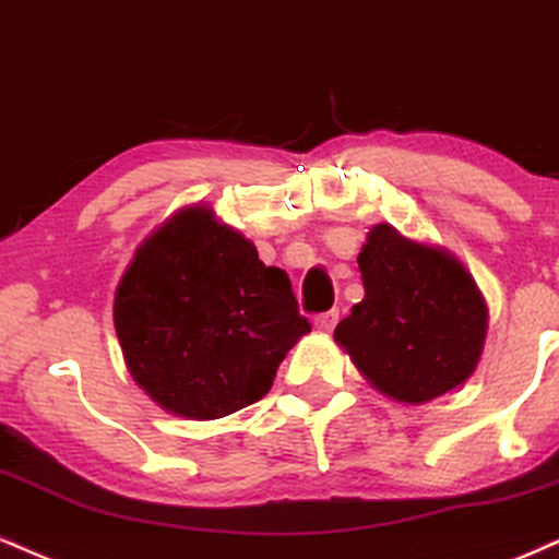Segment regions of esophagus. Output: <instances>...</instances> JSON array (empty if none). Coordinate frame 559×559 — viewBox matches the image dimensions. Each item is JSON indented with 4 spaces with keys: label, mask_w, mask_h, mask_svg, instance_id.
I'll use <instances>...</instances> for the list:
<instances>
[{
    "label": "esophagus",
    "mask_w": 559,
    "mask_h": 559,
    "mask_svg": "<svg viewBox=\"0 0 559 559\" xmlns=\"http://www.w3.org/2000/svg\"><path fill=\"white\" fill-rule=\"evenodd\" d=\"M337 321H340V311H326L313 319V326H317L319 332H332L334 326H337Z\"/></svg>",
    "instance_id": "34e87169"
}]
</instances>
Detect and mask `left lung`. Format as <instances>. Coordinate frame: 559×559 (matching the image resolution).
Masks as SVG:
<instances>
[{
  "label": "left lung",
  "instance_id": "left-lung-1",
  "mask_svg": "<svg viewBox=\"0 0 559 559\" xmlns=\"http://www.w3.org/2000/svg\"><path fill=\"white\" fill-rule=\"evenodd\" d=\"M364 300L334 330L356 369L386 397L429 403L476 371L487 304L444 248L373 225L358 253Z\"/></svg>",
  "mask_w": 559,
  "mask_h": 559
}]
</instances>
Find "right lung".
<instances>
[{
  "mask_svg": "<svg viewBox=\"0 0 559 559\" xmlns=\"http://www.w3.org/2000/svg\"><path fill=\"white\" fill-rule=\"evenodd\" d=\"M115 330L154 403L212 421L264 397L311 324L290 277L195 203L138 246L115 293Z\"/></svg>",
  "mask_w": 559,
  "mask_h": 559,
  "instance_id": "1",
  "label": "right lung"
}]
</instances>
